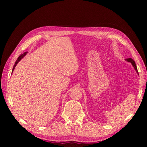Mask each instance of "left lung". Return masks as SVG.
<instances>
[{"mask_svg": "<svg viewBox=\"0 0 147 147\" xmlns=\"http://www.w3.org/2000/svg\"><path fill=\"white\" fill-rule=\"evenodd\" d=\"M126 60L127 61H128V62H130V63H131V64H132V65H133V67H134V69H135V70L136 71L137 73H138V69H137V66H136V65L135 61H134L131 58H127V59H126Z\"/></svg>", "mask_w": 147, "mask_h": 147, "instance_id": "left-lung-1", "label": "left lung"}]
</instances>
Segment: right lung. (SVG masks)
<instances>
[{
  "instance_id": "add662e5",
  "label": "right lung",
  "mask_w": 147,
  "mask_h": 147,
  "mask_svg": "<svg viewBox=\"0 0 147 147\" xmlns=\"http://www.w3.org/2000/svg\"><path fill=\"white\" fill-rule=\"evenodd\" d=\"M26 53H27V52H26V53H24L23 54H21V55H20L19 57H18V58H17V59L16 60V63H15V64H14V65H13V69H12V73H13V70H14V69H15V67H16V66L17 65V64L18 63V62L21 60V59L23 58V57L26 55Z\"/></svg>"
}]
</instances>
